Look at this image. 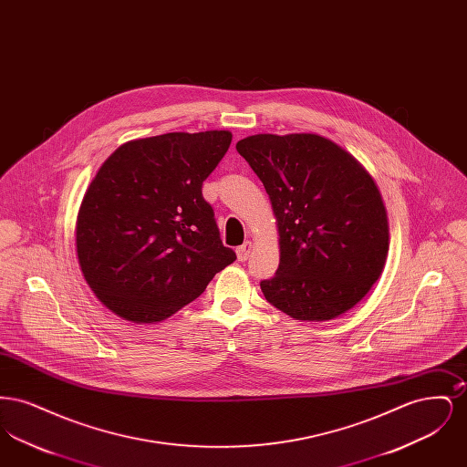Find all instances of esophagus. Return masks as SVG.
<instances>
[{
    "label": "esophagus",
    "instance_id": "1",
    "mask_svg": "<svg viewBox=\"0 0 467 467\" xmlns=\"http://www.w3.org/2000/svg\"><path fill=\"white\" fill-rule=\"evenodd\" d=\"M252 250V244L250 242H244L242 246L236 248V254H238V261H246L248 259V254Z\"/></svg>",
    "mask_w": 467,
    "mask_h": 467
}]
</instances>
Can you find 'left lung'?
<instances>
[{"mask_svg": "<svg viewBox=\"0 0 467 467\" xmlns=\"http://www.w3.org/2000/svg\"><path fill=\"white\" fill-rule=\"evenodd\" d=\"M236 150L263 182L280 231L267 303L296 320L322 322L354 308L381 275L389 223L373 178L318 134H255Z\"/></svg>", "mask_w": 467, "mask_h": 467, "instance_id": "8db88e82", "label": "left lung"}]
</instances>
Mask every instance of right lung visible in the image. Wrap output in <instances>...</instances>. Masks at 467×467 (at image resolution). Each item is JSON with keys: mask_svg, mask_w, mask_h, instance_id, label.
Wrapping results in <instances>:
<instances>
[{"mask_svg": "<svg viewBox=\"0 0 467 467\" xmlns=\"http://www.w3.org/2000/svg\"><path fill=\"white\" fill-rule=\"evenodd\" d=\"M231 138L204 131L133 140L90 182L77 219L78 263L119 317L164 320L236 259L201 191Z\"/></svg>", "mask_w": 467, "mask_h": 467, "instance_id": "1", "label": "right lung"}]
</instances>
